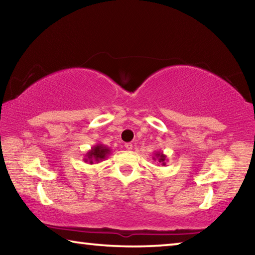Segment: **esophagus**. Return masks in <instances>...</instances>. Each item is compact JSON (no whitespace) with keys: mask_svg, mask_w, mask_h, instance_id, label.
Masks as SVG:
<instances>
[{"mask_svg":"<svg viewBox=\"0 0 255 255\" xmlns=\"http://www.w3.org/2000/svg\"><path fill=\"white\" fill-rule=\"evenodd\" d=\"M125 148H126L127 150L132 149V144L131 143H126V144H125Z\"/></svg>","mask_w":255,"mask_h":255,"instance_id":"obj_1","label":"esophagus"}]
</instances>
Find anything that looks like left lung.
Returning a JSON list of instances; mask_svg holds the SVG:
<instances>
[{
    "label": "left lung",
    "mask_w": 255,
    "mask_h": 255,
    "mask_svg": "<svg viewBox=\"0 0 255 255\" xmlns=\"http://www.w3.org/2000/svg\"><path fill=\"white\" fill-rule=\"evenodd\" d=\"M153 159H154V161H157L158 163H161L162 165H165L166 161H167L166 155H164L163 152H155Z\"/></svg>",
    "instance_id": "1"
}]
</instances>
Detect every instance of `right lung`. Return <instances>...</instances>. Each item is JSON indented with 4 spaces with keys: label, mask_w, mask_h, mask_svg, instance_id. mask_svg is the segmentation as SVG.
I'll list each match as a JSON object with an SVG mask.
<instances>
[{
    "label": "right lung",
    "mask_w": 255,
    "mask_h": 255,
    "mask_svg": "<svg viewBox=\"0 0 255 255\" xmlns=\"http://www.w3.org/2000/svg\"><path fill=\"white\" fill-rule=\"evenodd\" d=\"M110 152H111L110 148L107 147V146H105L103 144H97L85 154L84 162L89 164H93L94 162L99 163L103 161V159H106L108 155L110 154Z\"/></svg>",
    "instance_id": "right-lung-1"
}]
</instances>
